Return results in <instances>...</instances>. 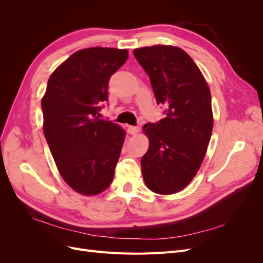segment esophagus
<instances>
[{"instance_id":"esophagus-1","label":"esophagus","mask_w":263,"mask_h":263,"mask_svg":"<svg viewBox=\"0 0 263 263\" xmlns=\"http://www.w3.org/2000/svg\"><path fill=\"white\" fill-rule=\"evenodd\" d=\"M139 132V127L137 126H128V133L130 135H133V136H135V135H137Z\"/></svg>"}]
</instances>
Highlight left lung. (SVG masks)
Returning a JSON list of instances; mask_svg holds the SVG:
<instances>
[{"instance_id": "obj_1", "label": "left lung", "mask_w": 263, "mask_h": 263, "mask_svg": "<svg viewBox=\"0 0 263 263\" xmlns=\"http://www.w3.org/2000/svg\"><path fill=\"white\" fill-rule=\"evenodd\" d=\"M166 116L142 127L149 147L141 158L145 184L169 195L186 187L204 160L214 119L211 91L201 70L179 47L156 45L134 50Z\"/></svg>"}]
</instances>
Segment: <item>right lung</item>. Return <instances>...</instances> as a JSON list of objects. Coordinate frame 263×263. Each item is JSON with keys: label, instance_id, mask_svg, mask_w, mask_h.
<instances>
[{"label": "right lung", "instance_id": "right-lung-1", "mask_svg": "<svg viewBox=\"0 0 263 263\" xmlns=\"http://www.w3.org/2000/svg\"><path fill=\"white\" fill-rule=\"evenodd\" d=\"M128 58L126 49L78 50L49 77L42 99L44 135L67 184L82 195H98L114 178L125 130L97 115L107 101L109 78Z\"/></svg>", "mask_w": 263, "mask_h": 263}]
</instances>
